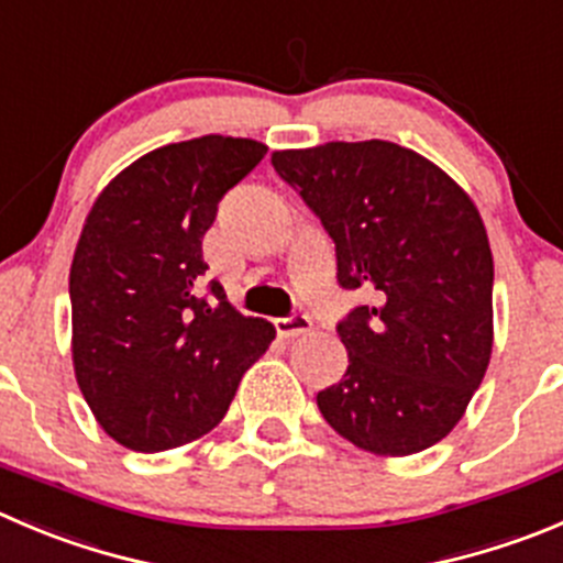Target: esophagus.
<instances>
[{
	"label": "esophagus",
	"instance_id": "34e87169",
	"mask_svg": "<svg viewBox=\"0 0 563 563\" xmlns=\"http://www.w3.org/2000/svg\"><path fill=\"white\" fill-rule=\"evenodd\" d=\"M309 329H312V318L303 312H292L290 318L276 320L278 336H298V334H307Z\"/></svg>",
	"mask_w": 563,
	"mask_h": 563
}]
</instances>
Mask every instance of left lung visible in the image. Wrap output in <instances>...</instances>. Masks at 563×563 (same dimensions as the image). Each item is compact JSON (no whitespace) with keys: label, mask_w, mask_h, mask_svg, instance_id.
Returning <instances> with one entry per match:
<instances>
[{"label":"left lung","mask_w":563,"mask_h":563,"mask_svg":"<svg viewBox=\"0 0 563 563\" xmlns=\"http://www.w3.org/2000/svg\"><path fill=\"white\" fill-rule=\"evenodd\" d=\"M273 168L320 218L342 290L371 303L336 323L347 371L318 409L347 442L411 456L448 437L492 356L484 221L431 159L389 141L273 152Z\"/></svg>","instance_id":"8db88e82"}]
</instances>
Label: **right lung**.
<instances>
[{"label":"right lung","mask_w":563,"mask_h":563,"mask_svg":"<svg viewBox=\"0 0 563 563\" xmlns=\"http://www.w3.org/2000/svg\"><path fill=\"white\" fill-rule=\"evenodd\" d=\"M265 143L205 135L135 159L90 207L71 262L77 384L118 445L168 451L205 437L243 373L276 336L245 318L207 271L201 240L218 201L265 157Z\"/></svg>","instance_id":"add662e5"}]
</instances>
